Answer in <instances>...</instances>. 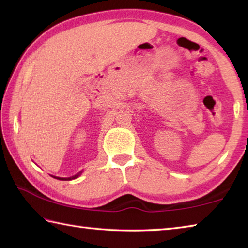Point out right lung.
I'll return each mask as SVG.
<instances>
[{"instance_id": "right-lung-1", "label": "right lung", "mask_w": 248, "mask_h": 248, "mask_svg": "<svg viewBox=\"0 0 248 248\" xmlns=\"http://www.w3.org/2000/svg\"><path fill=\"white\" fill-rule=\"evenodd\" d=\"M82 174V171H79V173H78L77 175H74V176H71V177H57V176H52L53 178H56V179H59V180H71V179H75V178H78L79 175Z\"/></svg>"}]
</instances>
